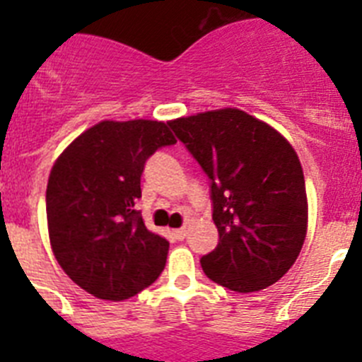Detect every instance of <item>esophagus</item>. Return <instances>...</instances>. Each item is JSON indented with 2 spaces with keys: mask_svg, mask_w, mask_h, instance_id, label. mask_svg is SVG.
I'll list each match as a JSON object with an SVG mask.
<instances>
[{
  "mask_svg": "<svg viewBox=\"0 0 362 362\" xmlns=\"http://www.w3.org/2000/svg\"><path fill=\"white\" fill-rule=\"evenodd\" d=\"M174 238H175V239H179V241H183V239L187 238V228L174 230Z\"/></svg>",
  "mask_w": 362,
  "mask_h": 362,
  "instance_id": "obj_1",
  "label": "esophagus"
}]
</instances>
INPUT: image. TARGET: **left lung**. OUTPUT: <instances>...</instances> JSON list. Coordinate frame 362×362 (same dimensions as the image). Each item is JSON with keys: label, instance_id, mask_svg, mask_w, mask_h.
<instances>
[{"label": "left lung", "instance_id": "1", "mask_svg": "<svg viewBox=\"0 0 362 362\" xmlns=\"http://www.w3.org/2000/svg\"><path fill=\"white\" fill-rule=\"evenodd\" d=\"M168 124L210 179L219 243L201 257L206 277L241 293L277 283L296 263L308 223L296 150L270 124L238 108Z\"/></svg>", "mask_w": 362, "mask_h": 362}]
</instances>
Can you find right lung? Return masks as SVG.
<instances>
[{
  "mask_svg": "<svg viewBox=\"0 0 362 362\" xmlns=\"http://www.w3.org/2000/svg\"><path fill=\"white\" fill-rule=\"evenodd\" d=\"M174 143L161 121H101L54 163L47 185L52 252L98 299H129L161 276L168 241L146 230L136 203L146 159Z\"/></svg>",
  "mask_w": 362,
  "mask_h": 362,
  "instance_id": "add662e5",
  "label": "right lung"
}]
</instances>
